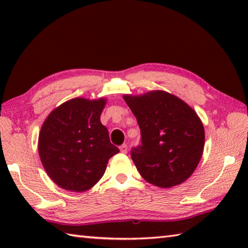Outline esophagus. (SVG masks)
<instances>
[{
	"label": "esophagus",
	"instance_id": "esophagus-1",
	"mask_svg": "<svg viewBox=\"0 0 248 248\" xmlns=\"http://www.w3.org/2000/svg\"><path fill=\"white\" fill-rule=\"evenodd\" d=\"M119 149H120L121 152H123V154H127V152H128V145H127V144L121 145V146L119 147Z\"/></svg>",
	"mask_w": 248,
	"mask_h": 248
}]
</instances>
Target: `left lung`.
<instances>
[{"instance_id": "left-lung-1", "label": "left lung", "mask_w": 248, "mask_h": 248, "mask_svg": "<svg viewBox=\"0 0 248 248\" xmlns=\"http://www.w3.org/2000/svg\"><path fill=\"white\" fill-rule=\"evenodd\" d=\"M124 101L138 119L141 144L131 157L146 181L160 187L180 184L192 175L202 155L204 130L194 109L162 91Z\"/></svg>"}]
</instances>
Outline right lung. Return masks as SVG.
I'll return each mask as SVG.
<instances>
[{
  "label": "right lung",
  "mask_w": 248,
  "mask_h": 248,
  "mask_svg": "<svg viewBox=\"0 0 248 248\" xmlns=\"http://www.w3.org/2000/svg\"><path fill=\"white\" fill-rule=\"evenodd\" d=\"M104 99H72L55 108L41 127L40 160L57 186L84 192L96 184L119 149L100 121Z\"/></svg>",
  "instance_id": "add662e5"
}]
</instances>
